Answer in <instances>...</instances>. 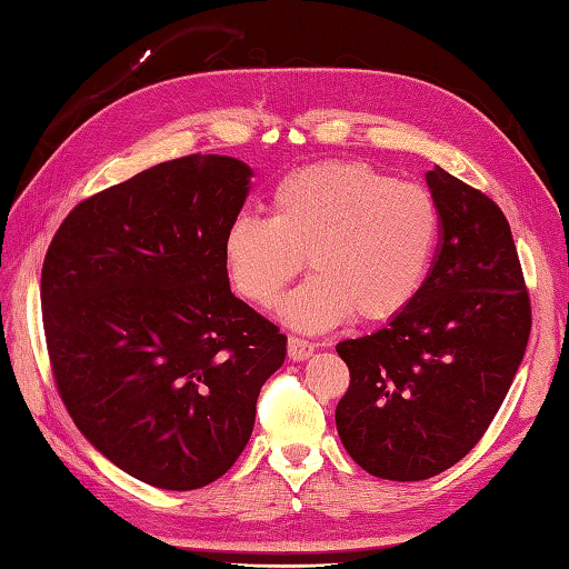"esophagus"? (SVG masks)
Returning <instances> with one entry per match:
<instances>
[{
    "instance_id": "obj_1",
    "label": "esophagus",
    "mask_w": 569,
    "mask_h": 569,
    "mask_svg": "<svg viewBox=\"0 0 569 569\" xmlns=\"http://www.w3.org/2000/svg\"><path fill=\"white\" fill-rule=\"evenodd\" d=\"M287 353H289V358H292V361H307V358L315 353V343L301 339V336H289Z\"/></svg>"
}]
</instances>
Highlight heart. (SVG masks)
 Listing matches in <instances>:
<instances>
[{"label": "heart", "mask_w": 569, "mask_h": 569, "mask_svg": "<svg viewBox=\"0 0 569 569\" xmlns=\"http://www.w3.org/2000/svg\"><path fill=\"white\" fill-rule=\"evenodd\" d=\"M437 228L435 199L420 183L392 181L363 161H321L277 183L268 218L228 226L223 260L242 299L272 307L307 258L315 274L282 305L297 329H331L353 315L378 323L420 292Z\"/></svg>", "instance_id": "b5f03b06"}]
</instances>
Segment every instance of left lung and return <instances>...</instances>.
<instances>
[{"instance_id":"8db88e82","label":"left lung","mask_w":569,"mask_h":569,"mask_svg":"<svg viewBox=\"0 0 569 569\" xmlns=\"http://www.w3.org/2000/svg\"><path fill=\"white\" fill-rule=\"evenodd\" d=\"M439 242L420 292L380 331L336 351L351 382L339 437L378 479L422 481L489 430L523 361L532 311L511 226L489 196L427 171Z\"/></svg>"}]
</instances>
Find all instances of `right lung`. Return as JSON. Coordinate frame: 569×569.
I'll return each instance as SVG.
<instances>
[{
    "instance_id": "add662e5",
    "label": "right lung",
    "mask_w": 569,
    "mask_h": 569,
    "mask_svg": "<svg viewBox=\"0 0 569 569\" xmlns=\"http://www.w3.org/2000/svg\"><path fill=\"white\" fill-rule=\"evenodd\" d=\"M250 167L189 154L88 196L43 258L41 317L58 396L130 477L191 491L246 449L287 336L230 292L223 238Z\"/></svg>"
}]
</instances>
